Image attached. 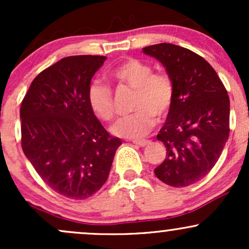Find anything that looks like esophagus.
<instances>
[{"instance_id": "obj_1", "label": "esophagus", "mask_w": 249, "mask_h": 249, "mask_svg": "<svg viewBox=\"0 0 249 249\" xmlns=\"http://www.w3.org/2000/svg\"><path fill=\"white\" fill-rule=\"evenodd\" d=\"M132 142H133V144L138 145V146L144 147V146H146V145H147L148 142H148V141H145V139H144V141H133Z\"/></svg>"}]
</instances>
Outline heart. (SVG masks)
<instances>
[{"label": "heart", "mask_w": 249, "mask_h": 249, "mask_svg": "<svg viewBox=\"0 0 249 249\" xmlns=\"http://www.w3.org/2000/svg\"><path fill=\"white\" fill-rule=\"evenodd\" d=\"M111 75L123 84L134 89L133 113L121 118L112 126L117 137L137 139L152 130L158 118L166 116L174 101V83L165 72H153L146 62L128 58L111 71ZM88 102L93 113L102 121L115 117L112 89L99 81H93L88 89Z\"/></svg>", "instance_id": "b5f03b06"}]
</instances>
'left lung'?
<instances>
[{
  "instance_id": "obj_1",
  "label": "left lung",
  "mask_w": 249,
  "mask_h": 249,
  "mask_svg": "<svg viewBox=\"0 0 249 249\" xmlns=\"http://www.w3.org/2000/svg\"><path fill=\"white\" fill-rule=\"evenodd\" d=\"M166 68L174 83V101L157 139L166 158L154 168L172 187H186L210 173L230 136V97L206 59L198 53L159 43L142 48Z\"/></svg>"
}]
</instances>
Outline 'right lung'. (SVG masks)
Here are the masks:
<instances>
[{"mask_svg": "<svg viewBox=\"0 0 249 249\" xmlns=\"http://www.w3.org/2000/svg\"><path fill=\"white\" fill-rule=\"evenodd\" d=\"M105 56H69L39 72L21 104L22 150L51 190L82 200L107 180L122 141L91 110L88 89Z\"/></svg>", "mask_w": 249, "mask_h": 249, "instance_id": "add662e5", "label": "right lung"}]
</instances>
